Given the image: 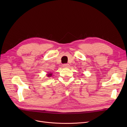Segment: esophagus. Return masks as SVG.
I'll return each mask as SVG.
<instances>
[{"label":"esophagus","mask_w":127,"mask_h":127,"mask_svg":"<svg viewBox=\"0 0 127 127\" xmlns=\"http://www.w3.org/2000/svg\"><path fill=\"white\" fill-rule=\"evenodd\" d=\"M63 67L68 68L69 67V65L68 64H63Z\"/></svg>","instance_id":"1"}]
</instances>
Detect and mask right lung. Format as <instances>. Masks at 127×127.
<instances>
[{"label": "right lung", "mask_w": 127, "mask_h": 127, "mask_svg": "<svg viewBox=\"0 0 127 127\" xmlns=\"http://www.w3.org/2000/svg\"><path fill=\"white\" fill-rule=\"evenodd\" d=\"M51 76H52V74H51V73H50V74H49L47 75V76H48V77H50Z\"/></svg>", "instance_id": "right-lung-1"}]
</instances>
